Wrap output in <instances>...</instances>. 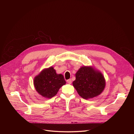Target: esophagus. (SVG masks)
I'll use <instances>...</instances> for the list:
<instances>
[{
  "mask_svg": "<svg viewBox=\"0 0 134 134\" xmlns=\"http://www.w3.org/2000/svg\"><path fill=\"white\" fill-rule=\"evenodd\" d=\"M67 82L68 83V84H71V79L68 80L67 81Z\"/></svg>",
  "mask_w": 134,
  "mask_h": 134,
  "instance_id": "obj_1",
  "label": "esophagus"
}]
</instances>
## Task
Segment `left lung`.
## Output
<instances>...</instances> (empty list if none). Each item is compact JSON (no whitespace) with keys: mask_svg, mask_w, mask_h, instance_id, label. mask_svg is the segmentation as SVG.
<instances>
[{"mask_svg":"<svg viewBox=\"0 0 134 134\" xmlns=\"http://www.w3.org/2000/svg\"><path fill=\"white\" fill-rule=\"evenodd\" d=\"M73 86L84 99H92L101 94L105 87L103 74L92 66H82L75 74Z\"/></svg>","mask_w":134,"mask_h":134,"instance_id":"1","label":"left lung"}]
</instances>
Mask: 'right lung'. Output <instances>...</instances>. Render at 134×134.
I'll use <instances>...</instances> for the list:
<instances>
[{
	"instance_id": "1",
	"label": "right lung",
	"mask_w": 134,
	"mask_h": 134,
	"mask_svg": "<svg viewBox=\"0 0 134 134\" xmlns=\"http://www.w3.org/2000/svg\"><path fill=\"white\" fill-rule=\"evenodd\" d=\"M66 83L64 76L57 74L52 66L43 69L33 80L36 92L42 97L48 99L55 96L59 88Z\"/></svg>"
}]
</instances>
